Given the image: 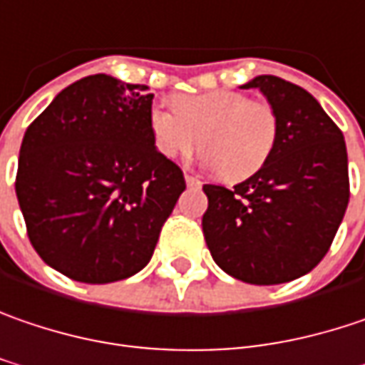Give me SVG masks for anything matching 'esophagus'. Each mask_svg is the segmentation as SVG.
<instances>
[{"label": "esophagus", "instance_id": "34e87169", "mask_svg": "<svg viewBox=\"0 0 365 365\" xmlns=\"http://www.w3.org/2000/svg\"><path fill=\"white\" fill-rule=\"evenodd\" d=\"M185 183H187V187H198V185H200V180L194 178L192 173H185Z\"/></svg>", "mask_w": 365, "mask_h": 365}]
</instances>
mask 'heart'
I'll return each instance as SVG.
<instances>
[{"label":"heart","mask_w":365,"mask_h":365,"mask_svg":"<svg viewBox=\"0 0 365 365\" xmlns=\"http://www.w3.org/2000/svg\"><path fill=\"white\" fill-rule=\"evenodd\" d=\"M148 128L157 150L167 159L187 157L200 142L204 161L227 182H242L270 159L279 118L267 101L237 91H210L175 101V109L155 105Z\"/></svg>","instance_id":"heart-1"}]
</instances>
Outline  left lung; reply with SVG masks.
<instances>
[{
  "mask_svg": "<svg viewBox=\"0 0 365 365\" xmlns=\"http://www.w3.org/2000/svg\"><path fill=\"white\" fill-rule=\"evenodd\" d=\"M279 118L270 159L227 190L206 183L202 231L212 260L252 285H279L310 272L329 252L349 202L343 132L297 84L258 76Z\"/></svg>",
  "mask_w": 365,
  "mask_h": 365,
  "instance_id": "left-lung-1",
  "label": "left lung"
}]
</instances>
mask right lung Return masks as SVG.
Masks as SVG:
<instances>
[{
  "label": "right lung",
  "instance_id": "add662e5",
  "mask_svg": "<svg viewBox=\"0 0 365 365\" xmlns=\"http://www.w3.org/2000/svg\"><path fill=\"white\" fill-rule=\"evenodd\" d=\"M146 88L86 76L22 138L16 196L29 240L80 283H113L146 267L185 190L182 169L155 148Z\"/></svg>",
  "mask_w": 365,
  "mask_h": 365
}]
</instances>
